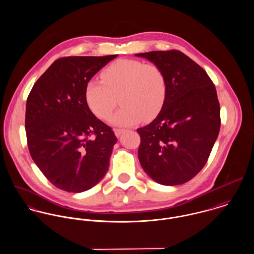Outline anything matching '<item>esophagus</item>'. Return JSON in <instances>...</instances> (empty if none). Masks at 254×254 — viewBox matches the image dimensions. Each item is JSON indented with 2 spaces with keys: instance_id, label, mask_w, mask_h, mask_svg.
<instances>
[{
  "instance_id": "obj_1",
  "label": "esophagus",
  "mask_w": 254,
  "mask_h": 254,
  "mask_svg": "<svg viewBox=\"0 0 254 254\" xmlns=\"http://www.w3.org/2000/svg\"><path fill=\"white\" fill-rule=\"evenodd\" d=\"M124 132L123 129H114V134L116 137H119Z\"/></svg>"
}]
</instances>
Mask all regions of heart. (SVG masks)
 I'll list each match as a JSON object with an SVG mask.
<instances>
[{"instance_id": "b5f03b06", "label": "heart", "mask_w": 254, "mask_h": 254, "mask_svg": "<svg viewBox=\"0 0 254 254\" xmlns=\"http://www.w3.org/2000/svg\"><path fill=\"white\" fill-rule=\"evenodd\" d=\"M103 80H90L85 89L89 109L102 119H108L120 98L122 109L110 119L118 126H130L153 119L162 109L167 82L163 70L154 64L121 59L102 72Z\"/></svg>"}]
</instances>
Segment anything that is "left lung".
Segmentation results:
<instances>
[{
  "instance_id": "8db88e82",
  "label": "left lung",
  "mask_w": 254,
  "mask_h": 254,
  "mask_svg": "<svg viewBox=\"0 0 254 254\" xmlns=\"http://www.w3.org/2000/svg\"><path fill=\"white\" fill-rule=\"evenodd\" d=\"M166 76L165 103L156 118L137 129L145 173L158 184L176 186L192 179L205 165L220 130L215 86L205 70L179 51L136 54Z\"/></svg>"
}]
</instances>
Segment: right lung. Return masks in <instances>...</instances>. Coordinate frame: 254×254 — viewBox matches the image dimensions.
<instances>
[{
  "mask_svg": "<svg viewBox=\"0 0 254 254\" xmlns=\"http://www.w3.org/2000/svg\"><path fill=\"white\" fill-rule=\"evenodd\" d=\"M116 57L59 59L37 80L27 98L30 155L45 177L63 190H90L109 170L117 138L89 109L85 89Z\"/></svg>",
  "mask_w": 254,
  "mask_h": 254,
  "instance_id": "add662e5",
  "label": "right lung"
}]
</instances>
